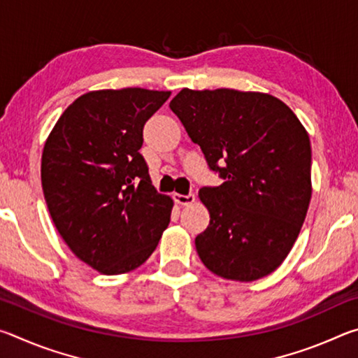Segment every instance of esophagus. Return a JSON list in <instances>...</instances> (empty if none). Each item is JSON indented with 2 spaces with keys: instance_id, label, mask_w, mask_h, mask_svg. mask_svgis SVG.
<instances>
[{
  "instance_id": "1",
  "label": "esophagus",
  "mask_w": 358,
  "mask_h": 358,
  "mask_svg": "<svg viewBox=\"0 0 358 358\" xmlns=\"http://www.w3.org/2000/svg\"><path fill=\"white\" fill-rule=\"evenodd\" d=\"M173 201L177 202V203H180V205H191L192 202H196V196H194V194H178V192H175L173 194Z\"/></svg>"
}]
</instances>
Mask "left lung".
<instances>
[{"instance_id":"obj_1","label":"left lung","mask_w":358,"mask_h":358,"mask_svg":"<svg viewBox=\"0 0 358 358\" xmlns=\"http://www.w3.org/2000/svg\"><path fill=\"white\" fill-rule=\"evenodd\" d=\"M171 110L224 183L199 191L210 224L196 237L203 265L224 280L256 281L292 250L311 201V143L275 96L183 88Z\"/></svg>"}]
</instances>
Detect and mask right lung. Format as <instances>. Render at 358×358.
<instances>
[{"instance_id": "right-lung-1", "label": "right lung", "mask_w": 358, "mask_h": 358, "mask_svg": "<svg viewBox=\"0 0 358 358\" xmlns=\"http://www.w3.org/2000/svg\"><path fill=\"white\" fill-rule=\"evenodd\" d=\"M171 92L99 90L77 98L47 137L42 191L64 243L104 275L136 270L156 250L173 201L151 185L143 126Z\"/></svg>"}]
</instances>
